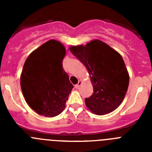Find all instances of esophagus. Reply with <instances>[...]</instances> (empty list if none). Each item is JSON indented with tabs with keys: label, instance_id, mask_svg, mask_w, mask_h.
<instances>
[{
	"label": "esophagus",
	"instance_id": "34e87169",
	"mask_svg": "<svg viewBox=\"0 0 152 152\" xmlns=\"http://www.w3.org/2000/svg\"><path fill=\"white\" fill-rule=\"evenodd\" d=\"M81 84H82V82H81L80 80H79L78 83H77V84H76V85H75V88H76V89H78V88H80V86L81 85Z\"/></svg>",
	"mask_w": 152,
	"mask_h": 152
}]
</instances>
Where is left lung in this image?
I'll list each match as a JSON object with an SVG mask.
<instances>
[{
	"instance_id": "8db88e82",
	"label": "left lung",
	"mask_w": 152,
	"mask_h": 152,
	"mask_svg": "<svg viewBox=\"0 0 152 152\" xmlns=\"http://www.w3.org/2000/svg\"><path fill=\"white\" fill-rule=\"evenodd\" d=\"M69 50L87 68L94 93L86 98V106L101 116L115 110L127 92L129 75L121 55L99 39L85 45H72Z\"/></svg>"
}]
</instances>
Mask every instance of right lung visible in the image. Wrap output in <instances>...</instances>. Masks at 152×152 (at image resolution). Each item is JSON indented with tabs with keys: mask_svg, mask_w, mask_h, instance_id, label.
I'll return each instance as SVG.
<instances>
[{
	"mask_svg": "<svg viewBox=\"0 0 152 152\" xmlns=\"http://www.w3.org/2000/svg\"><path fill=\"white\" fill-rule=\"evenodd\" d=\"M66 53L62 43L51 39L30 53L20 75L25 100L41 116L54 117L65 108L73 85L64 72L62 60Z\"/></svg>",
	"mask_w": 152,
	"mask_h": 152,
	"instance_id": "obj_1",
	"label": "right lung"
}]
</instances>
